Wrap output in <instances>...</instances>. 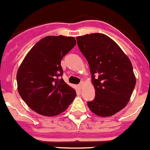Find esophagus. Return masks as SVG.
Segmentation results:
<instances>
[{
  "mask_svg": "<svg viewBox=\"0 0 150 150\" xmlns=\"http://www.w3.org/2000/svg\"><path fill=\"white\" fill-rule=\"evenodd\" d=\"M83 82H81V83H80V84H78V87L80 89H82V87H83Z\"/></svg>",
  "mask_w": 150,
  "mask_h": 150,
  "instance_id": "esophagus-1",
  "label": "esophagus"
}]
</instances>
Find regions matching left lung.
Wrapping results in <instances>:
<instances>
[{
    "label": "left lung",
    "mask_w": 150,
    "mask_h": 150,
    "mask_svg": "<svg viewBox=\"0 0 150 150\" xmlns=\"http://www.w3.org/2000/svg\"><path fill=\"white\" fill-rule=\"evenodd\" d=\"M87 60L96 97L87 103L92 112L109 117L128 103L136 83L132 63L117 43L101 33L76 38Z\"/></svg>",
    "instance_id": "8db88e82"
}]
</instances>
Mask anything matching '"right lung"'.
I'll return each mask as SVG.
<instances>
[{
  "label": "right lung",
  "instance_id": "right-lung-1",
  "mask_svg": "<svg viewBox=\"0 0 150 150\" xmlns=\"http://www.w3.org/2000/svg\"><path fill=\"white\" fill-rule=\"evenodd\" d=\"M76 44L74 37L47 36L29 50L17 72L18 91L31 110L57 115L73 101L76 92L62 76L61 61Z\"/></svg>",
  "mask_w": 150,
  "mask_h": 150
}]
</instances>
